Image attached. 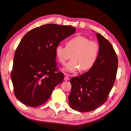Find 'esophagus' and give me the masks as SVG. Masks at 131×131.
<instances>
[{"instance_id":"obj_1","label":"esophagus","mask_w":131,"mask_h":131,"mask_svg":"<svg viewBox=\"0 0 131 131\" xmlns=\"http://www.w3.org/2000/svg\"><path fill=\"white\" fill-rule=\"evenodd\" d=\"M64 75H65V77H64V80L65 81H67L68 80H70V75H68L67 74H64Z\"/></svg>"}]
</instances>
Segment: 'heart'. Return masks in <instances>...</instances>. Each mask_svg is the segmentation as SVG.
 <instances>
[{
	"label": "heart",
	"instance_id": "b5f03b06",
	"mask_svg": "<svg viewBox=\"0 0 131 131\" xmlns=\"http://www.w3.org/2000/svg\"><path fill=\"white\" fill-rule=\"evenodd\" d=\"M98 43L82 36H77L68 40L66 47L59 44L55 48V54L60 63L64 65L72 54V60L64 68V71L75 72L90 70L95 64L99 53Z\"/></svg>",
	"mask_w": 131,
	"mask_h": 131
}]
</instances>
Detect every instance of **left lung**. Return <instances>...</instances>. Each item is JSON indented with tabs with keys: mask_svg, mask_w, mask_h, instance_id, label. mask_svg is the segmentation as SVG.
Returning a JSON list of instances; mask_svg holds the SVG:
<instances>
[{
	"mask_svg": "<svg viewBox=\"0 0 131 131\" xmlns=\"http://www.w3.org/2000/svg\"><path fill=\"white\" fill-rule=\"evenodd\" d=\"M99 53L89 71L70 80V106L81 112L93 111L106 102L115 82L118 58L113 46L100 33Z\"/></svg>",
	"mask_w": 131,
	"mask_h": 131,
	"instance_id": "obj_1",
	"label": "left lung"
}]
</instances>
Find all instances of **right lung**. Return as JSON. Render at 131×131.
Masks as SVG:
<instances>
[{"label":"right lung","instance_id":"right-lung-1","mask_svg":"<svg viewBox=\"0 0 131 131\" xmlns=\"http://www.w3.org/2000/svg\"><path fill=\"white\" fill-rule=\"evenodd\" d=\"M75 30L71 26L47 24L24 36L15 50L11 73L15 95L19 101L29 106H40L63 82L64 74L57 71L55 48Z\"/></svg>","mask_w":131,"mask_h":131}]
</instances>
